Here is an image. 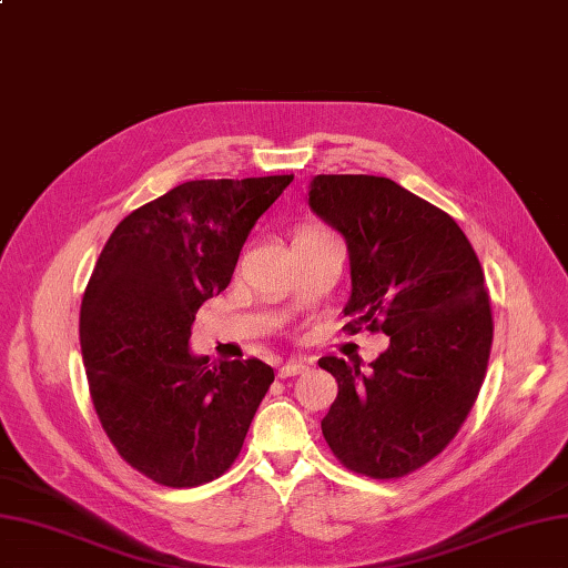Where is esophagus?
Masks as SVG:
<instances>
[{
  "label": "esophagus",
  "instance_id": "34e87169",
  "mask_svg": "<svg viewBox=\"0 0 568 568\" xmlns=\"http://www.w3.org/2000/svg\"><path fill=\"white\" fill-rule=\"evenodd\" d=\"M308 368V362L306 358H292V362H286L280 366V378H292V376H298V373H303Z\"/></svg>",
  "mask_w": 568,
  "mask_h": 568
}]
</instances>
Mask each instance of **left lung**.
<instances>
[{
	"mask_svg": "<svg viewBox=\"0 0 568 568\" xmlns=\"http://www.w3.org/2000/svg\"><path fill=\"white\" fill-rule=\"evenodd\" d=\"M311 210L349 247L344 329L390 337L373 371L337 356L323 419L335 458L356 475L397 479L455 438L487 376L494 317L475 247L455 219L381 175H317Z\"/></svg>",
	"mask_w": 568,
	"mask_h": 568,
	"instance_id": "8db88e82",
	"label": "left lung"
}]
</instances>
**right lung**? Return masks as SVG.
<instances>
[{
    "label": "right lung",
    "instance_id": "add662e5",
    "mask_svg": "<svg viewBox=\"0 0 568 568\" xmlns=\"http://www.w3.org/2000/svg\"><path fill=\"white\" fill-rule=\"evenodd\" d=\"M294 175L190 180L124 216L81 298L89 393L120 458L187 489L236 463L274 381L260 358L192 356V323L224 292L247 233Z\"/></svg>",
    "mask_w": 568,
    "mask_h": 568
}]
</instances>
